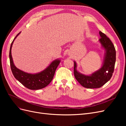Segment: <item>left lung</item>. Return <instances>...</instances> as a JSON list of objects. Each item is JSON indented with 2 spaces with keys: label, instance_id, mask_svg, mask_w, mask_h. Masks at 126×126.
<instances>
[{
  "label": "left lung",
  "instance_id": "left-lung-1",
  "mask_svg": "<svg viewBox=\"0 0 126 126\" xmlns=\"http://www.w3.org/2000/svg\"><path fill=\"white\" fill-rule=\"evenodd\" d=\"M100 38L99 43L105 50L102 66L98 70L90 75H85L77 70V64L74 63V76L82 86L87 88H98L104 86L111 79L116 62V50L112 42L105 34L99 32Z\"/></svg>",
  "mask_w": 126,
  "mask_h": 126
}]
</instances>
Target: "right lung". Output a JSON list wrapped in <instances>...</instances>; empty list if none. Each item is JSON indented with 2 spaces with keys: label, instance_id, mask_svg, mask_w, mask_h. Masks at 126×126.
<instances>
[{
  "label": "right lung",
  "instance_id": "right-lung-1",
  "mask_svg": "<svg viewBox=\"0 0 126 126\" xmlns=\"http://www.w3.org/2000/svg\"><path fill=\"white\" fill-rule=\"evenodd\" d=\"M21 33L15 37L11 44L9 51V59L11 69L15 78L25 87L31 90L40 89L48 86L54 78L55 71L59 64V58L53 60L44 70L35 74H30L22 71L15 65L11 55V48L15 40Z\"/></svg>",
  "mask_w": 126,
  "mask_h": 126
}]
</instances>
